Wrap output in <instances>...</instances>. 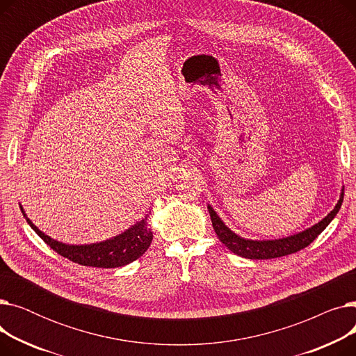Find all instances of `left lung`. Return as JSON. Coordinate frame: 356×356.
<instances>
[{"label":"left lung","mask_w":356,"mask_h":356,"mask_svg":"<svg viewBox=\"0 0 356 356\" xmlns=\"http://www.w3.org/2000/svg\"><path fill=\"white\" fill-rule=\"evenodd\" d=\"M343 202V186L341 189L339 200L334 204L333 211H330L322 220H319L310 228L300 231L297 234L283 236V238H277V239H250L238 235L234 232L228 225H225V222L220 219V216L216 213V211L208 204V211L211 215L212 220V227L219 238L222 244H225V247L232 251L234 254L250 258V259H270V258H278L283 255L294 254L297 251H300L306 248L309 244L317 238L329 223L334 219V216L338 215L341 207Z\"/></svg>","instance_id":"8db88e82"}]
</instances>
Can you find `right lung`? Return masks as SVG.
<instances>
[{"instance_id": "obj_1", "label": "right lung", "mask_w": 356, "mask_h": 356, "mask_svg": "<svg viewBox=\"0 0 356 356\" xmlns=\"http://www.w3.org/2000/svg\"><path fill=\"white\" fill-rule=\"evenodd\" d=\"M20 209L31 229L39 235L53 251L73 261V263L86 267H124L140 258L148 250L153 239V232L147 227L148 215H145L144 218L137 220L134 225H131L129 228L112 238L99 242H92V244H65V242L53 239L51 236L46 235L37 228L27 218L22 203Z\"/></svg>"}]
</instances>
